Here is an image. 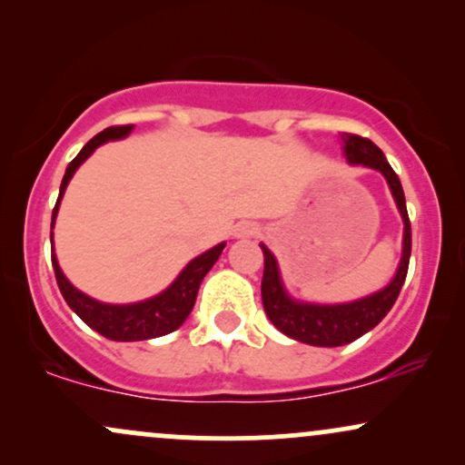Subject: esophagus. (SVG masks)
Wrapping results in <instances>:
<instances>
[{
    "label": "esophagus",
    "mask_w": 465,
    "mask_h": 465,
    "mask_svg": "<svg viewBox=\"0 0 465 465\" xmlns=\"http://www.w3.org/2000/svg\"><path fill=\"white\" fill-rule=\"evenodd\" d=\"M260 233V227L255 223H238L236 229H233V236L236 238H253Z\"/></svg>",
    "instance_id": "obj_1"
}]
</instances>
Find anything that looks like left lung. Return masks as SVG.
<instances>
[{"label":"left lung","mask_w":465,"mask_h":465,"mask_svg":"<svg viewBox=\"0 0 465 465\" xmlns=\"http://www.w3.org/2000/svg\"><path fill=\"white\" fill-rule=\"evenodd\" d=\"M341 140H343L345 159L350 163L367 165V168L378 170L387 179L389 190H391L393 199H396L400 216H402L404 223L402 258H400L393 280L382 291L373 292V295H367L362 300L350 303H311L297 302L288 295L284 284H282L275 255L264 244H260L264 251L262 303L266 317L271 319V323L280 332H284L295 341H302V343L317 345V348L348 345L351 341L361 339L365 332H370L371 328H376L398 300L400 288L407 280L411 258V223L407 214V201H404L402 183H400L398 174L389 165L385 153L371 140H367V137L351 135V133H343Z\"/></svg>","instance_id":"obj_1"}]
</instances>
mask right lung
<instances>
[{"label": "right lung", "instance_id": "right-lung-1", "mask_svg": "<svg viewBox=\"0 0 465 465\" xmlns=\"http://www.w3.org/2000/svg\"><path fill=\"white\" fill-rule=\"evenodd\" d=\"M131 131H133V124L109 126V129L98 133L94 140L84 143L83 151L69 162L65 177L61 181V192H58L54 212H52V229H54L58 205H61L63 194H65L69 179L74 177L78 165L83 163L84 159H87L89 154L100 146V143L109 140H122V137L129 135ZM223 249H225V242L216 244V247H212L210 251H205V253H201L199 258L192 260V262L181 271L177 280L165 288L163 292H159V295L137 303H122V306H117V303L95 302L89 295H84V292H80L76 286H72V282L63 275L54 253H52V266H54L56 284L61 288L67 306L72 308V311L89 325V328L111 341H148V339H157V336L174 332V330L188 319L192 308H194L196 292H199L203 277L210 273V269L214 266L218 255L223 253Z\"/></svg>", "mask_w": 465, "mask_h": 465}]
</instances>
